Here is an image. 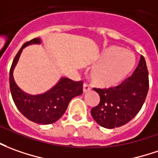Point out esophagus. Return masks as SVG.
Listing matches in <instances>:
<instances>
[{"instance_id": "1", "label": "esophagus", "mask_w": 158, "mask_h": 158, "mask_svg": "<svg viewBox=\"0 0 158 158\" xmlns=\"http://www.w3.org/2000/svg\"><path fill=\"white\" fill-rule=\"evenodd\" d=\"M90 87L89 85L88 84V83H84L83 84V93H87V92H89V91H90Z\"/></svg>"}]
</instances>
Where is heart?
<instances>
[{
	"mask_svg": "<svg viewBox=\"0 0 158 158\" xmlns=\"http://www.w3.org/2000/svg\"><path fill=\"white\" fill-rule=\"evenodd\" d=\"M136 56L119 46L106 48L98 58L97 67L91 72L92 81L98 87L109 88L118 84L135 67Z\"/></svg>",
	"mask_w": 158,
	"mask_h": 158,
	"instance_id": "1",
	"label": "heart"
}]
</instances>
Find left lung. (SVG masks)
Here are the masks:
<instances>
[{
    "label": "left lung",
    "instance_id": "8db88e82",
    "mask_svg": "<svg viewBox=\"0 0 158 158\" xmlns=\"http://www.w3.org/2000/svg\"><path fill=\"white\" fill-rule=\"evenodd\" d=\"M100 102L91 110L94 119L102 127L113 129L126 125L142 108L149 90V74L143 56L131 77L109 89H94Z\"/></svg>",
    "mask_w": 158,
    "mask_h": 158
}]
</instances>
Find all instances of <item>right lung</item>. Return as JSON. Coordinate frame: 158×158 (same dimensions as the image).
<instances>
[{"label": "right lung", "instance_id": "add662e5", "mask_svg": "<svg viewBox=\"0 0 158 158\" xmlns=\"http://www.w3.org/2000/svg\"><path fill=\"white\" fill-rule=\"evenodd\" d=\"M40 43V38H36L23 44L11 66L9 84L12 97L19 112L32 122L49 125L58 120L64 114L69 102L82 94L83 82L63 77L52 89L42 94L31 95L23 92L15 83L13 75L14 69L23 49L29 44Z\"/></svg>", "mask_w": 158, "mask_h": 158}]
</instances>
